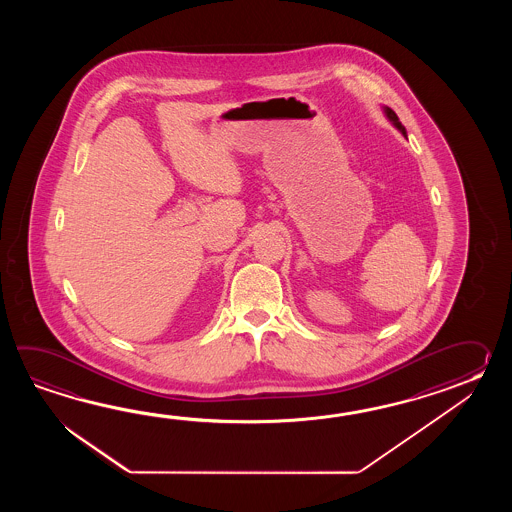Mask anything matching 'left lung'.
<instances>
[{
  "instance_id": "obj_1",
  "label": "left lung",
  "mask_w": 512,
  "mask_h": 512,
  "mask_svg": "<svg viewBox=\"0 0 512 512\" xmlns=\"http://www.w3.org/2000/svg\"><path fill=\"white\" fill-rule=\"evenodd\" d=\"M384 111H386V115H388V119L392 120L393 124L401 130V133H403L404 137H406V130H404L403 124L399 122V117L395 115V111H393L392 108H384Z\"/></svg>"
}]
</instances>
